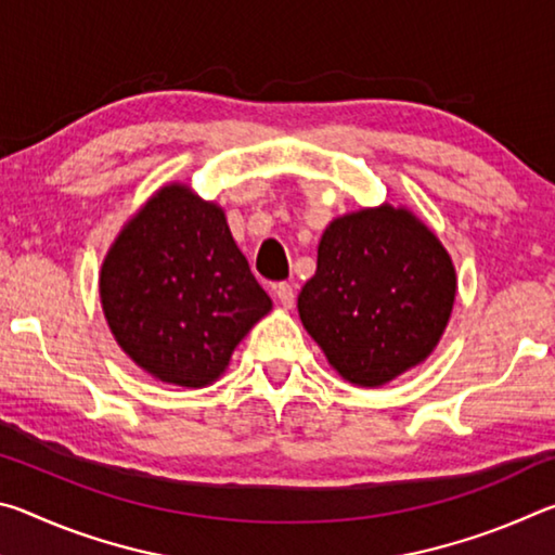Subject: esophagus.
Segmentation results:
<instances>
[{
  "label": "esophagus",
  "mask_w": 555,
  "mask_h": 555,
  "mask_svg": "<svg viewBox=\"0 0 555 555\" xmlns=\"http://www.w3.org/2000/svg\"><path fill=\"white\" fill-rule=\"evenodd\" d=\"M274 296L279 298V304H281V308H294V300H296V291H294V286L291 284H276L274 286Z\"/></svg>",
  "instance_id": "34e87169"
}]
</instances>
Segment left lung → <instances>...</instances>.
<instances>
[{
	"mask_svg": "<svg viewBox=\"0 0 555 555\" xmlns=\"http://www.w3.org/2000/svg\"><path fill=\"white\" fill-rule=\"evenodd\" d=\"M457 294L443 242L406 205L345 212L318 244L300 323L354 387H384L436 350Z\"/></svg>",
	"mask_w": 555,
	"mask_h": 555,
	"instance_id": "left-lung-1",
	"label": "left lung"
}]
</instances>
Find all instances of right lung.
Here are the masks:
<instances>
[{
	"mask_svg": "<svg viewBox=\"0 0 555 555\" xmlns=\"http://www.w3.org/2000/svg\"><path fill=\"white\" fill-rule=\"evenodd\" d=\"M100 304L129 360L183 389L218 382L271 311L224 210L178 181L121 224L102 259Z\"/></svg>",
	"mask_w": 555,
	"mask_h": 555,
	"instance_id": "obj_1",
	"label": "right lung"
}]
</instances>
